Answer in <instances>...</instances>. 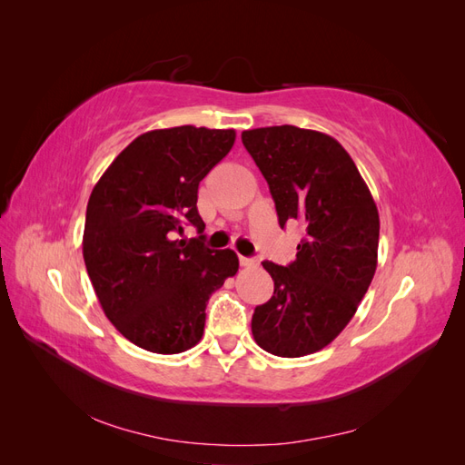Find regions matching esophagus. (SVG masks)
<instances>
[{
  "label": "esophagus",
  "mask_w": 465,
  "mask_h": 465,
  "mask_svg": "<svg viewBox=\"0 0 465 465\" xmlns=\"http://www.w3.org/2000/svg\"><path fill=\"white\" fill-rule=\"evenodd\" d=\"M260 262L256 260V258H244V256H241V265L242 267H256Z\"/></svg>",
  "instance_id": "34e87169"
}]
</instances>
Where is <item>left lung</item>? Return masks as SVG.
I'll list each match as a JSON object with an SVG mask.
<instances>
[{"label": "left lung", "mask_w": 465, "mask_h": 465, "mask_svg": "<svg viewBox=\"0 0 465 465\" xmlns=\"http://www.w3.org/2000/svg\"><path fill=\"white\" fill-rule=\"evenodd\" d=\"M267 180L279 224L306 234L289 265L263 262L273 297L256 306L252 335L277 357H304L330 345L355 316L378 263L380 219L369 186L331 135L297 125L242 132Z\"/></svg>", "instance_id": "left-lung-1"}]
</instances>
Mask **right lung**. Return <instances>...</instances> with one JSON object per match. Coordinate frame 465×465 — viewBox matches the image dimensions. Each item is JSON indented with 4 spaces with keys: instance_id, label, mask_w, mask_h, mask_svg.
<instances>
[{
    "instance_id": "obj_1",
    "label": "right lung",
    "mask_w": 465,
    "mask_h": 465,
    "mask_svg": "<svg viewBox=\"0 0 465 465\" xmlns=\"http://www.w3.org/2000/svg\"><path fill=\"white\" fill-rule=\"evenodd\" d=\"M234 137L195 125L142 134L91 192L83 232L91 283L114 328L151 353L198 345L209 297L238 272L232 250L205 248L195 207L200 182ZM186 223L201 236L176 242Z\"/></svg>"
}]
</instances>
